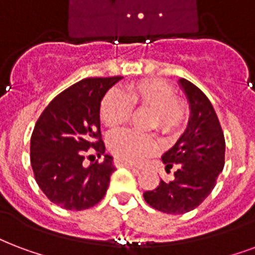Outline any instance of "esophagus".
<instances>
[{"instance_id":"esophagus-1","label":"esophagus","mask_w":255,"mask_h":255,"mask_svg":"<svg viewBox=\"0 0 255 255\" xmlns=\"http://www.w3.org/2000/svg\"><path fill=\"white\" fill-rule=\"evenodd\" d=\"M115 166H116V167H127V169H131V170L137 171V169L135 167V166L129 165V163H126V162L119 161V159H115Z\"/></svg>"}]
</instances>
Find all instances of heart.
I'll list each match as a JSON object with an SVG mask.
<instances>
[{
    "instance_id": "obj_1",
    "label": "heart",
    "mask_w": 255,
    "mask_h": 255,
    "mask_svg": "<svg viewBox=\"0 0 255 255\" xmlns=\"http://www.w3.org/2000/svg\"><path fill=\"white\" fill-rule=\"evenodd\" d=\"M133 109L150 111L148 128L156 129L165 137L178 133L186 119V108L177 99L174 89L161 80H144L128 85L120 93L111 90L101 103L100 118L109 129H119L131 118ZM108 148L119 161L129 165L142 163L158 150L154 137L132 131L111 135Z\"/></svg>"
}]
</instances>
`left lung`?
I'll return each mask as SVG.
<instances>
[{"instance_id":"obj_1","label":"left lung","mask_w":255,"mask_h":255,"mask_svg":"<svg viewBox=\"0 0 255 255\" xmlns=\"http://www.w3.org/2000/svg\"><path fill=\"white\" fill-rule=\"evenodd\" d=\"M190 108L185 132L174 146L162 155L166 171L174 167V178L161 180L155 189L143 197L148 205L161 212L181 215L204 201L216 185L224 167L226 142L212 104L201 90L189 81H178Z\"/></svg>"}]
</instances>
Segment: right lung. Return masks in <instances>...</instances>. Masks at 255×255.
Here are the masks:
<instances>
[{
	"mask_svg": "<svg viewBox=\"0 0 255 255\" xmlns=\"http://www.w3.org/2000/svg\"><path fill=\"white\" fill-rule=\"evenodd\" d=\"M122 78H85L58 94L37 119L31 136L32 170L43 193L62 208L88 209L107 193L116 167L101 140L100 105ZM90 146L104 161L85 166Z\"/></svg>",
	"mask_w": 255,
	"mask_h": 255,
	"instance_id": "add662e5",
	"label": "right lung"
}]
</instances>
